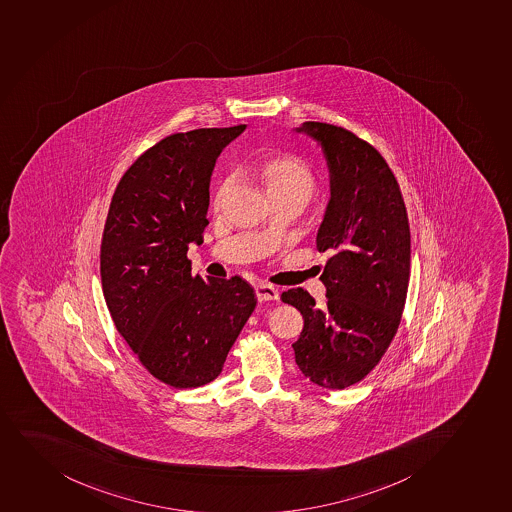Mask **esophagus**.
<instances>
[{
	"label": "esophagus",
	"mask_w": 512,
	"mask_h": 512,
	"mask_svg": "<svg viewBox=\"0 0 512 512\" xmlns=\"http://www.w3.org/2000/svg\"><path fill=\"white\" fill-rule=\"evenodd\" d=\"M254 293H256L259 302H273V300H278V296H280V291L271 285H258L254 288Z\"/></svg>",
	"instance_id": "obj_1"
}]
</instances>
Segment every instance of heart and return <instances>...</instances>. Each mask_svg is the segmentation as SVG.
Listing matches in <instances>:
<instances>
[{"label": "heart", "instance_id": "obj_1", "mask_svg": "<svg viewBox=\"0 0 512 512\" xmlns=\"http://www.w3.org/2000/svg\"><path fill=\"white\" fill-rule=\"evenodd\" d=\"M246 172L258 178L268 190L273 200H298L307 204L317 189V177L312 168L300 156L293 153H264L246 167ZM231 185L229 178H224L212 195L210 207L212 210L221 209L222 199Z\"/></svg>", "mask_w": 512, "mask_h": 512}]
</instances>
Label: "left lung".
Returning <instances> with one entry per match:
<instances>
[{
  "label": "left lung",
  "mask_w": 512,
  "mask_h": 512,
  "mask_svg": "<svg viewBox=\"0 0 512 512\" xmlns=\"http://www.w3.org/2000/svg\"><path fill=\"white\" fill-rule=\"evenodd\" d=\"M332 172V199L317 236L330 254L320 275L327 305L303 288L281 293L298 308L303 330L293 344L300 371L313 384L345 389L362 381L398 332L409 285L411 234L398 180L381 153L356 133L307 121Z\"/></svg>",
  "instance_id": "obj_1"
}]
</instances>
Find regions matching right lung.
Wrapping results in <instances>:
<instances>
[{
    "instance_id": "1",
    "label": "right lung",
    "mask_w": 512,
    "mask_h": 512,
    "mask_svg": "<svg viewBox=\"0 0 512 512\" xmlns=\"http://www.w3.org/2000/svg\"><path fill=\"white\" fill-rule=\"evenodd\" d=\"M244 128L165 136L124 172L109 205L101 243L109 313L141 366L175 389L200 388L221 374L256 307L243 278H202L187 258L209 224L216 158Z\"/></svg>"
}]
</instances>
